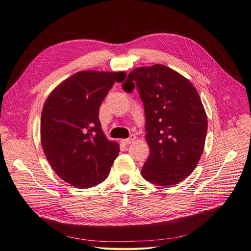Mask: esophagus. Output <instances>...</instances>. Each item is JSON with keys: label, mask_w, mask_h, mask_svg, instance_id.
<instances>
[{"label": "esophagus", "mask_w": 251, "mask_h": 251, "mask_svg": "<svg viewBox=\"0 0 251 251\" xmlns=\"http://www.w3.org/2000/svg\"><path fill=\"white\" fill-rule=\"evenodd\" d=\"M135 140H136V137H135V135L131 134L130 136H129V137H128V139L122 140V143H123L124 145H129V144H131V143H133V142H134Z\"/></svg>", "instance_id": "esophagus-1"}]
</instances>
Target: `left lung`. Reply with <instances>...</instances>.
<instances>
[{
	"instance_id": "left-lung-1",
	"label": "left lung",
	"mask_w": 251,
	"mask_h": 251,
	"mask_svg": "<svg viewBox=\"0 0 251 251\" xmlns=\"http://www.w3.org/2000/svg\"><path fill=\"white\" fill-rule=\"evenodd\" d=\"M136 87L144 104L150 154L142 169L145 179L173 185L193 172L204 149L207 120L197 90L164 64L136 68L122 85Z\"/></svg>"
}]
</instances>
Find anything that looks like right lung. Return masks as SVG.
I'll use <instances>...</instances> for the list:
<instances>
[{
  "label": "right lung",
  "mask_w": 251,
  "mask_h": 251,
  "mask_svg": "<svg viewBox=\"0 0 251 251\" xmlns=\"http://www.w3.org/2000/svg\"><path fill=\"white\" fill-rule=\"evenodd\" d=\"M124 72L82 71L64 80L48 97L40 118L45 155L62 180L79 189L106 178L120 148L104 135L99 109Z\"/></svg>",
  "instance_id": "1"
}]
</instances>
